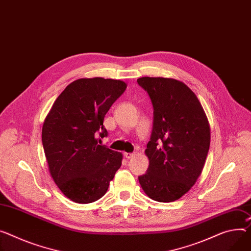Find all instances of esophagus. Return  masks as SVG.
Returning <instances> with one entry per match:
<instances>
[{
  "label": "esophagus",
  "instance_id": "1",
  "mask_svg": "<svg viewBox=\"0 0 251 251\" xmlns=\"http://www.w3.org/2000/svg\"><path fill=\"white\" fill-rule=\"evenodd\" d=\"M124 155H125V157H126V159H131V158H133L134 153H131V152H125Z\"/></svg>",
  "mask_w": 251,
  "mask_h": 251
}]
</instances>
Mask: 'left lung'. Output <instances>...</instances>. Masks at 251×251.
Segmentation results:
<instances>
[{
    "label": "left lung",
    "mask_w": 251,
    "mask_h": 251,
    "mask_svg": "<svg viewBox=\"0 0 251 251\" xmlns=\"http://www.w3.org/2000/svg\"><path fill=\"white\" fill-rule=\"evenodd\" d=\"M153 106L151 141L145 151L149 168L139 177L149 198L180 199L195 185L210 147V125L196 94L184 82L167 77H141Z\"/></svg>",
    "instance_id": "8db88e82"
}]
</instances>
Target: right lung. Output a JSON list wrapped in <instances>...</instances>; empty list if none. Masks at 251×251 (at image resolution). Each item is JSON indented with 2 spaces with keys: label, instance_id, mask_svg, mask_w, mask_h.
Listing matches in <instances>:
<instances>
[{
  "label": "right lung",
  "instance_id": "right-lung-1",
  "mask_svg": "<svg viewBox=\"0 0 251 251\" xmlns=\"http://www.w3.org/2000/svg\"><path fill=\"white\" fill-rule=\"evenodd\" d=\"M123 80L102 77L71 82L54 101L42 126V144L53 181L71 201L100 199L123 161V153L99 145L107 136L106 112L125 92Z\"/></svg>",
  "mask_w": 251,
  "mask_h": 251
}]
</instances>
